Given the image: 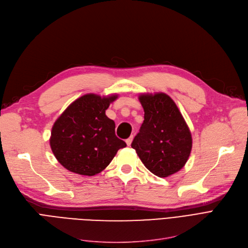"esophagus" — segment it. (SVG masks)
<instances>
[{
    "label": "esophagus",
    "mask_w": 248,
    "mask_h": 248,
    "mask_svg": "<svg viewBox=\"0 0 248 248\" xmlns=\"http://www.w3.org/2000/svg\"><path fill=\"white\" fill-rule=\"evenodd\" d=\"M133 139H134V136H131V137H129L128 139H126V140H125V142H126V145H127V146H131L132 141H133Z\"/></svg>",
    "instance_id": "1"
}]
</instances>
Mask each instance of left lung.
Returning a JSON list of instances; mask_svg holds the SVG:
<instances>
[{
  "label": "left lung",
  "instance_id": "8db88e82",
  "mask_svg": "<svg viewBox=\"0 0 248 248\" xmlns=\"http://www.w3.org/2000/svg\"><path fill=\"white\" fill-rule=\"evenodd\" d=\"M145 121L132 148L154 175L165 178L180 171L192 150L190 129L174 100L166 93L140 94Z\"/></svg>",
  "mask_w": 248,
  "mask_h": 248
}]
</instances>
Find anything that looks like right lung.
<instances>
[{"label": "right lung", "mask_w": 248, "mask_h": 248, "mask_svg": "<svg viewBox=\"0 0 248 248\" xmlns=\"http://www.w3.org/2000/svg\"><path fill=\"white\" fill-rule=\"evenodd\" d=\"M117 94H85L73 101L56 120L50 147L68 171L94 176L106 169L126 144L115 136L114 122L106 115Z\"/></svg>", "instance_id": "add662e5"}]
</instances>
